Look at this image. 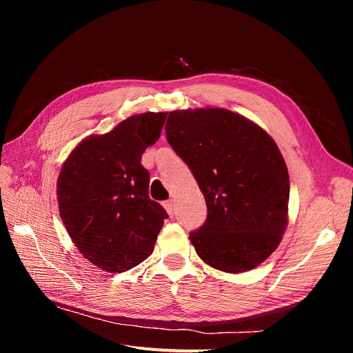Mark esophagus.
Segmentation results:
<instances>
[{"mask_svg": "<svg viewBox=\"0 0 353 353\" xmlns=\"http://www.w3.org/2000/svg\"><path fill=\"white\" fill-rule=\"evenodd\" d=\"M163 208L166 209L169 216H174L175 215V203H174V200H166L163 203Z\"/></svg>", "mask_w": 353, "mask_h": 353, "instance_id": "esophagus-1", "label": "esophagus"}]
</instances>
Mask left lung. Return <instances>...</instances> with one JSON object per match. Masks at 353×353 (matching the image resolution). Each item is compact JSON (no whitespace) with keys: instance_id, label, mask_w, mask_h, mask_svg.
Returning a JSON list of instances; mask_svg holds the SVG:
<instances>
[{"instance_id":"1","label":"left lung","mask_w":353,"mask_h":353,"mask_svg":"<svg viewBox=\"0 0 353 353\" xmlns=\"http://www.w3.org/2000/svg\"><path fill=\"white\" fill-rule=\"evenodd\" d=\"M165 130L206 200V222L190 232L200 259L230 274L268 259L288 223L290 179L279 145L248 117L218 108L169 112Z\"/></svg>"}]
</instances>
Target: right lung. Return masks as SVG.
Wrapping results in <instances>:
<instances>
[{
    "instance_id": "1",
    "label": "right lung",
    "mask_w": 353,
    "mask_h": 353,
    "mask_svg": "<svg viewBox=\"0 0 353 353\" xmlns=\"http://www.w3.org/2000/svg\"><path fill=\"white\" fill-rule=\"evenodd\" d=\"M166 112L130 116L90 135L57 178L60 218L81 254L108 272H125L153 253L166 210L148 197L141 156L162 132Z\"/></svg>"
}]
</instances>
